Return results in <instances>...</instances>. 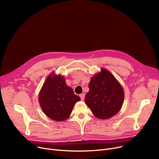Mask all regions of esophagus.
<instances>
[{"instance_id": "obj_1", "label": "esophagus", "mask_w": 159, "mask_h": 159, "mask_svg": "<svg viewBox=\"0 0 159 159\" xmlns=\"http://www.w3.org/2000/svg\"><path fill=\"white\" fill-rule=\"evenodd\" d=\"M84 97H85V95L84 93H82V94L80 95V97L81 101H83V100L84 99Z\"/></svg>"}]
</instances>
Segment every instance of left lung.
I'll list each match as a JSON object with an SVG mask.
<instances>
[{
    "instance_id": "obj_1",
    "label": "left lung",
    "mask_w": 159,
    "mask_h": 159,
    "mask_svg": "<svg viewBox=\"0 0 159 159\" xmlns=\"http://www.w3.org/2000/svg\"><path fill=\"white\" fill-rule=\"evenodd\" d=\"M89 88L85 103L96 117L109 119L120 110L124 97L123 89L110 71L102 69L95 75Z\"/></svg>"
}]
</instances>
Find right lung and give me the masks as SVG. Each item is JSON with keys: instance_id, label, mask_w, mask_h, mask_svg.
<instances>
[{"instance_id": "right-lung-1", "label": "right lung", "mask_w": 159, "mask_h": 159, "mask_svg": "<svg viewBox=\"0 0 159 159\" xmlns=\"http://www.w3.org/2000/svg\"><path fill=\"white\" fill-rule=\"evenodd\" d=\"M52 75L47 78L40 91L39 103L49 118L56 121H63L69 117L75 104L79 101L80 98L67 86L63 77Z\"/></svg>"}]
</instances>
